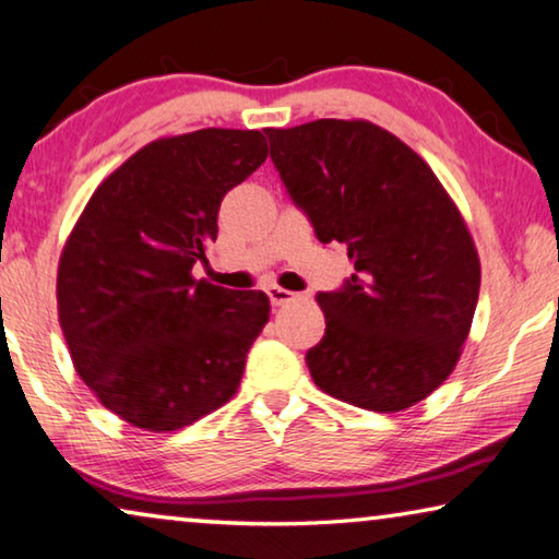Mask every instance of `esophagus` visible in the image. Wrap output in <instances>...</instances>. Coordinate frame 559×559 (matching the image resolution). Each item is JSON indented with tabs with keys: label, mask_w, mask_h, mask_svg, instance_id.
<instances>
[{
	"label": "esophagus",
	"mask_w": 559,
	"mask_h": 559,
	"mask_svg": "<svg viewBox=\"0 0 559 559\" xmlns=\"http://www.w3.org/2000/svg\"><path fill=\"white\" fill-rule=\"evenodd\" d=\"M267 297L272 301V307H282V305H287L292 297H295V292L272 285V287H267Z\"/></svg>",
	"instance_id": "esophagus-1"
}]
</instances>
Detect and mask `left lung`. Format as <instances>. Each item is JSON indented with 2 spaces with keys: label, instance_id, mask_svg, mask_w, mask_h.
Instances as JSON below:
<instances>
[{
  "label": "left lung",
  "instance_id": "8db88e82",
  "mask_svg": "<svg viewBox=\"0 0 559 559\" xmlns=\"http://www.w3.org/2000/svg\"><path fill=\"white\" fill-rule=\"evenodd\" d=\"M272 163L319 242H344L354 274L319 292L322 342L307 352L319 389L396 414L451 377L468 340L480 260L428 163L369 121L267 128Z\"/></svg>",
  "mask_w": 559,
  "mask_h": 559
}]
</instances>
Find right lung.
<instances>
[{
  "mask_svg": "<svg viewBox=\"0 0 559 559\" xmlns=\"http://www.w3.org/2000/svg\"><path fill=\"white\" fill-rule=\"evenodd\" d=\"M264 158L260 131L158 139L100 182L73 225L59 324L79 377L126 424L178 431L240 386L270 299L195 280L193 264L217 237L223 198Z\"/></svg>",
  "mask_w": 559,
  "mask_h": 559,
  "instance_id": "add662e5",
  "label": "right lung"
}]
</instances>
